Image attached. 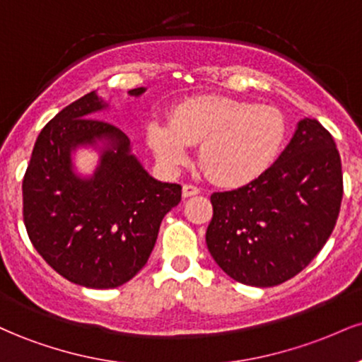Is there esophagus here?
I'll return each instance as SVG.
<instances>
[{
  "label": "esophagus",
  "instance_id": "obj_1",
  "mask_svg": "<svg viewBox=\"0 0 362 362\" xmlns=\"http://www.w3.org/2000/svg\"><path fill=\"white\" fill-rule=\"evenodd\" d=\"M182 194H184V197H192V195L201 194V189H199L197 185L184 184V189H182Z\"/></svg>",
  "mask_w": 362,
  "mask_h": 362
}]
</instances>
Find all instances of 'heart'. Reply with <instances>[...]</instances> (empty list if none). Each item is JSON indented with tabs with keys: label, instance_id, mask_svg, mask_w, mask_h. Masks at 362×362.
Returning <instances> with one entry per match:
<instances>
[{
	"label": "heart",
	"instance_id": "heart-1",
	"mask_svg": "<svg viewBox=\"0 0 362 362\" xmlns=\"http://www.w3.org/2000/svg\"><path fill=\"white\" fill-rule=\"evenodd\" d=\"M288 136L286 115L272 105L228 97H197L173 112L172 124L153 122L149 146L161 163L178 168L201 144L206 175L221 185H245L259 178L281 155Z\"/></svg>",
	"mask_w": 362,
	"mask_h": 362
}]
</instances>
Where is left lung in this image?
Here are the masks:
<instances>
[{
  "label": "left lung",
  "instance_id": "obj_1",
  "mask_svg": "<svg viewBox=\"0 0 362 362\" xmlns=\"http://www.w3.org/2000/svg\"><path fill=\"white\" fill-rule=\"evenodd\" d=\"M344 182L339 149L317 119L298 124L271 168L211 195L206 243L231 279L271 288L300 274L337 223Z\"/></svg>",
  "mask_w": 362,
  "mask_h": 362
}]
</instances>
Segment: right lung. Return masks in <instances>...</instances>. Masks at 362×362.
<instances>
[{
	"instance_id": "add662e5",
	"label": "right lung",
	"mask_w": 362,
	"mask_h": 362,
	"mask_svg": "<svg viewBox=\"0 0 362 362\" xmlns=\"http://www.w3.org/2000/svg\"><path fill=\"white\" fill-rule=\"evenodd\" d=\"M103 107L90 91L49 120L22 184L23 223L35 250L64 279L93 289L122 286L146 265L165 214L182 199L180 185L148 175L117 126L91 117ZM102 137L112 148L95 177L81 181L69 151Z\"/></svg>"
}]
</instances>
